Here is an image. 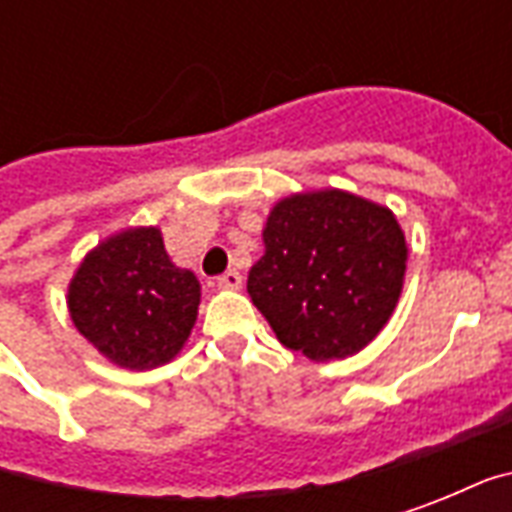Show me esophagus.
<instances>
[{"label": "esophagus", "instance_id": "obj_1", "mask_svg": "<svg viewBox=\"0 0 512 512\" xmlns=\"http://www.w3.org/2000/svg\"><path fill=\"white\" fill-rule=\"evenodd\" d=\"M244 285V277L238 274V271H224L222 277H216V288H222V290H238Z\"/></svg>", "mask_w": 512, "mask_h": 512}]
</instances>
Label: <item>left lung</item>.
Segmentation results:
<instances>
[{
	"label": "left lung",
	"instance_id": "obj_1",
	"mask_svg": "<svg viewBox=\"0 0 512 512\" xmlns=\"http://www.w3.org/2000/svg\"><path fill=\"white\" fill-rule=\"evenodd\" d=\"M246 290L279 343L312 362L362 351L395 310L406 238L392 213L345 191L282 200Z\"/></svg>",
	"mask_w": 512,
	"mask_h": 512
}]
</instances>
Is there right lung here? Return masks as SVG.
I'll return each mask as SVG.
<instances>
[{
	"instance_id": "1",
	"label": "right lung",
	"mask_w": 512,
	"mask_h": 512,
	"mask_svg": "<svg viewBox=\"0 0 512 512\" xmlns=\"http://www.w3.org/2000/svg\"><path fill=\"white\" fill-rule=\"evenodd\" d=\"M200 282L172 266L156 227L109 238L84 257L68 293L76 329L120 367L145 370L178 354L197 321Z\"/></svg>"
}]
</instances>
